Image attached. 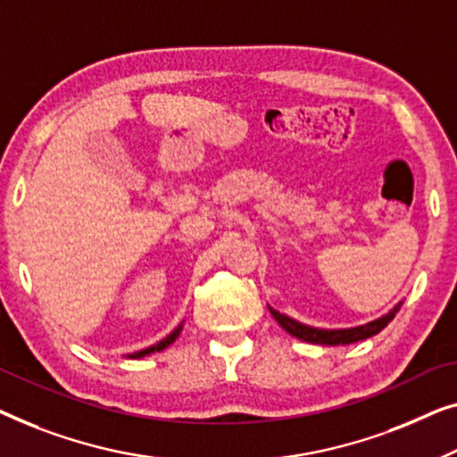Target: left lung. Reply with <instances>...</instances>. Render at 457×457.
I'll use <instances>...</instances> for the list:
<instances>
[{
	"mask_svg": "<svg viewBox=\"0 0 457 457\" xmlns=\"http://www.w3.org/2000/svg\"><path fill=\"white\" fill-rule=\"evenodd\" d=\"M400 306H402V302H397V304L391 308L387 314H383V317L370 320V323H364V325H358V327H348V329H319V327H311V325L300 323V320L287 317V314L275 311L273 306L267 304L269 312H271V317L278 320V323L284 327V329L290 333V336L302 339V342L319 344V345L356 344V342H362V339H366V337L377 336L378 331L385 329V327L391 323V319L395 317L397 311H400Z\"/></svg>",
	"mask_w": 457,
	"mask_h": 457,
	"instance_id": "8db88e82",
	"label": "left lung"
}]
</instances>
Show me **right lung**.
Listing matches in <instances>:
<instances>
[{"mask_svg": "<svg viewBox=\"0 0 457 457\" xmlns=\"http://www.w3.org/2000/svg\"><path fill=\"white\" fill-rule=\"evenodd\" d=\"M182 327H184V320H182V323H179V325L176 327V329H173V331L170 333V336L163 337L162 342L153 344V345H149V348H145V350H138V352H134V354H126V358H145V356H151V354H155V352H162V350H165L167 345H171L173 342H176L179 333H182Z\"/></svg>", "mask_w": 457, "mask_h": 457, "instance_id": "1", "label": "right lung"}]
</instances>
